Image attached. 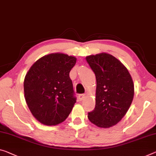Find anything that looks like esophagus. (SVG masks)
I'll use <instances>...</instances> for the list:
<instances>
[{
  "instance_id": "esophagus-1",
  "label": "esophagus",
  "mask_w": 156,
  "mask_h": 156,
  "mask_svg": "<svg viewBox=\"0 0 156 156\" xmlns=\"http://www.w3.org/2000/svg\"><path fill=\"white\" fill-rule=\"evenodd\" d=\"M85 98V95L84 94H80L78 95V98L80 100V101H81V100H83V98Z\"/></svg>"
}]
</instances>
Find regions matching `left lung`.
I'll use <instances>...</instances> for the list:
<instances>
[{
    "label": "left lung",
    "instance_id": "8db88e82",
    "mask_svg": "<svg viewBox=\"0 0 156 156\" xmlns=\"http://www.w3.org/2000/svg\"><path fill=\"white\" fill-rule=\"evenodd\" d=\"M96 78L95 107L88 113L89 121L100 128H110L128 112L134 96V83L128 70L111 54L86 58Z\"/></svg>",
    "mask_w": 156,
    "mask_h": 156
}]
</instances>
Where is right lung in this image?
<instances>
[{"label": "right lung", "mask_w": 156, "mask_h": 156, "mask_svg": "<svg viewBox=\"0 0 156 156\" xmlns=\"http://www.w3.org/2000/svg\"><path fill=\"white\" fill-rule=\"evenodd\" d=\"M76 61L61 53L46 55L30 67L23 82L24 97L33 116L47 126L64 121L76 102L70 72Z\"/></svg>", "instance_id": "add662e5"}]
</instances>
